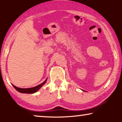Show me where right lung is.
Here are the masks:
<instances>
[{
    "instance_id": "1",
    "label": "right lung",
    "mask_w": 122,
    "mask_h": 122,
    "mask_svg": "<svg viewBox=\"0 0 122 122\" xmlns=\"http://www.w3.org/2000/svg\"><path fill=\"white\" fill-rule=\"evenodd\" d=\"M47 78L45 81L39 85L34 86V87L33 88H18L17 86H14L12 84V86H13V87L15 89L21 93H26V94H33V93H35L37 91H38L39 89H40L41 86H44V84L46 83V82L47 81Z\"/></svg>"
}]
</instances>
